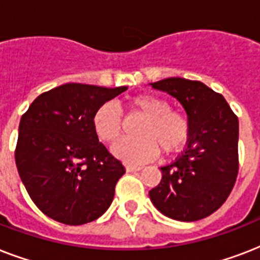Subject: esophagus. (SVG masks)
<instances>
[{
  "label": "esophagus",
  "instance_id": "34e87169",
  "mask_svg": "<svg viewBox=\"0 0 260 260\" xmlns=\"http://www.w3.org/2000/svg\"><path fill=\"white\" fill-rule=\"evenodd\" d=\"M126 171H129V173H134V171H140L143 167L140 166H135V165H126Z\"/></svg>",
  "mask_w": 260,
  "mask_h": 260
}]
</instances>
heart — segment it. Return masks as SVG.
I'll list each match as a JSON object with an SVG mask.
<instances>
[{
	"label": "heart",
	"mask_w": 260,
	"mask_h": 260,
	"mask_svg": "<svg viewBox=\"0 0 260 260\" xmlns=\"http://www.w3.org/2000/svg\"><path fill=\"white\" fill-rule=\"evenodd\" d=\"M131 108L142 114L144 120L138 128L139 138L122 139L113 147L117 158L129 163H142L163 154H175L185 146L189 138V121L178 110L170 109V104L152 94H140L129 101ZM93 129L102 142L112 143L121 134V114L112 104L105 102L91 118Z\"/></svg>",
	"instance_id": "b5f03b06"
}]
</instances>
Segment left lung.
<instances>
[{"label": "left lung", "mask_w": 260, "mask_h": 260, "mask_svg": "<svg viewBox=\"0 0 260 260\" xmlns=\"http://www.w3.org/2000/svg\"><path fill=\"white\" fill-rule=\"evenodd\" d=\"M181 102L187 114L186 150L160 167L162 181L150 190L154 206L178 221H197L220 208L239 171V121L221 94L200 81L166 78L150 83Z\"/></svg>", "instance_id": "1"}]
</instances>
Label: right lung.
Here are the masks:
<instances>
[{
  "label": "right lung",
  "mask_w": 260,
  "mask_h": 260,
  "mask_svg": "<svg viewBox=\"0 0 260 260\" xmlns=\"http://www.w3.org/2000/svg\"><path fill=\"white\" fill-rule=\"evenodd\" d=\"M64 83L40 94L18 125L16 166L35 205L48 217L81 225L105 213L125 169L98 142L94 112L125 91Z\"/></svg>",
  "instance_id": "1"
}]
</instances>
